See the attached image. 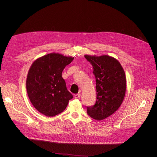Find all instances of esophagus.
<instances>
[{"instance_id":"esophagus-1","label":"esophagus","mask_w":157,"mask_h":157,"mask_svg":"<svg viewBox=\"0 0 157 157\" xmlns=\"http://www.w3.org/2000/svg\"><path fill=\"white\" fill-rule=\"evenodd\" d=\"M80 96H81V94H75L74 97H75V99H78V98H79Z\"/></svg>"}]
</instances>
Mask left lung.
I'll return each mask as SVG.
<instances>
[{"instance_id":"8db88e82","label":"left lung","mask_w":157,"mask_h":157,"mask_svg":"<svg viewBox=\"0 0 157 157\" xmlns=\"http://www.w3.org/2000/svg\"><path fill=\"white\" fill-rule=\"evenodd\" d=\"M93 67L96 84V104L87 107L91 118L101 121L113 114L121 105L126 91V78L121 63L116 58L102 55H84Z\"/></svg>"}]
</instances>
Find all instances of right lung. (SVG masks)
Instances as JSON below:
<instances>
[{
	"instance_id": "right-lung-1",
	"label": "right lung",
	"mask_w": 157,
	"mask_h": 157,
	"mask_svg": "<svg viewBox=\"0 0 157 157\" xmlns=\"http://www.w3.org/2000/svg\"><path fill=\"white\" fill-rule=\"evenodd\" d=\"M74 57L52 53L36 59L29 69L26 87L30 102L47 117L60 114L73 97L67 90L62 72Z\"/></svg>"
}]
</instances>
